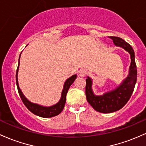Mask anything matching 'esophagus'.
<instances>
[{
	"mask_svg": "<svg viewBox=\"0 0 146 146\" xmlns=\"http://www.w3.org/2000/svg\"><path fill=\"white\" fill-rule=\"evenodd\" d=\"M78 74H79V76L81 77H85V76H86L87 71L86 70H81L79 71V72H78Z\"/></svg>",
	"mask_w": 146,
	"mask_h": 146,
	"instance_id": "1",
	"label": "esophagus"
}]
</instances>
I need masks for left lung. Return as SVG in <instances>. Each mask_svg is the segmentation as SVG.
I'll return each mask as SVG.
<instances>
[{"label": "left lung", "instance_id": "8db88e82", "mask_svg": "<svg viewBox=\"0 0 146 146\" xmlns=\"http://www.w3.org/2000/svg\"><path fill=\"white\" fill-rule=\"evenodd\" d=\"M116 46L126 50L130 56L131 63L127 76L117 88L107 92L103 95H96L92 90V79L89 76L86 79V95L87 101L97 112L112 113L121 109L132 96L137 78V70L135 59V52L130 44L121 38L109 36Z\"/></svg>", "mask_w": 146, "mask_h": 146}]
</instances>
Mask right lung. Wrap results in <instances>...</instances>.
<instances>
[{
  "instance_id": "right-lung-1",
  "label": "right lung",
  "mask_w": 146,
  "mask_h": 146,
  "mask_svg": "<svg viewBox=\"0 0 146 146\" xmlns=\"http://www.w3.org/2000/svg\"><path fill=\"white\" fill-rule=\"evenodd\" d=\"M21 54L19 56V65H18L17 70H16V86H17L18 91H19V95H20L21 100L23 101L25 106L27 107V108L31 112H32L33 114H36V115L38 116V117H43V118H50L57 116L58 114H59L60 112L63 111V108H64V106L66 102V95L68 93L69 88L71 86V85L72 84L74 81V80L76 79L77 77V75L74 74L73 76H72L71 77H70L66 80L64 83V86H63V90H62L61 93V96H60V99L57 104L55 105H53L52 106H49V107H46V106H42L40 105L34 104L32 103L31 101H29L27 98L25 96L23 93L22 92V91L21 90L19 86V82H18V72H19V65H20V57Z\"/></svg>"
}]
</instances>
